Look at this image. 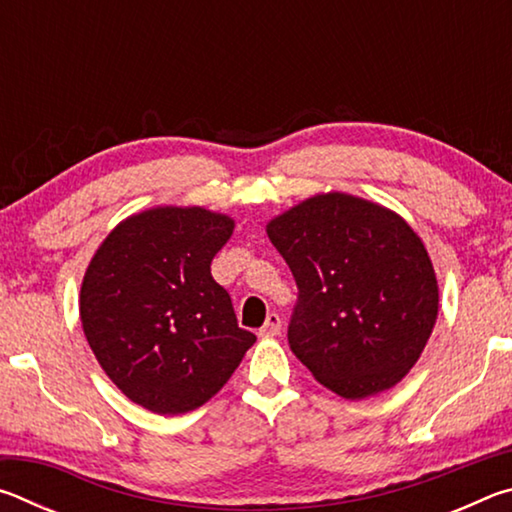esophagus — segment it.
I'll return each instance as SVG.
<instances>
[{"label": "esophagus", "mask_w": 512, "mask_h": 512, "mask_svg": "<svg viewBox=\"0 0 512 512\" xmlns=\"http://www.w3.org/2000/svg\"><path fill=\"white\" fill-rule=\"evenodd\" d=\"M280 329H282L280 316H277V314H268V316H266V323L262 325V329H259V336H262V339H271V336L280 334Z\"/></svg>", "instance_id": "obj_1"}]
</instances>
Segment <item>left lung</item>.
I'll list each match as a JSON object with an SVG mask.
<instances>
[{"instance_id":"1","label":"left lung","mask_w":512,"mask_h":512,"mask_svg":"<svg viewBox=\"0 0 512 512\" xmlns=\"http://www.w3.org/2000/svg\"><path fill=\"white\" fill-rule=\"evenodd\" d=\"M298 300L289 345L345 400L395 386L427 345L438 284L420 237L386 207L325 194L268 223Z\"/></svg>"}]
</instances>
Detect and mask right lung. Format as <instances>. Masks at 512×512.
<instances>
[{
    "label": "right lung",
    "instance_id": "1",
    "mask_svg": "<svg viewBox=\"0 0 512 512\" xmlns=\"http://www.w3.org/2000/svg\"><path fill=\"white\" fill-rule=\"evenodd\" d=\"M232 228L203 207H155L119 223L85 271V339L119 391L144 409H198L255 343L210 273Z\"/></svg>",
    "mask_w": 512,
    "mask_h": 512
}]
</instances>
